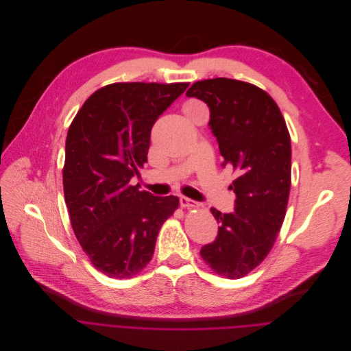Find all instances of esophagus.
<instances>
[{
	"instance_id": "1",
	"label": "esophagus",
	"mask_w": 351,
	"mask_h": 351,
	"mask_svg": "<svg viewBox=\"0 0 351 351\" xmlns=\"http://www.w3.org/2000/svg\"><path fill=\"white\" fill-rule=\"evenodd\" d=\"M180 204L184 208H192V207H197L199 206L197 202H195V200H192V199H189L186 196H181L180 197Z\"/></svg>"
}]
</instances>
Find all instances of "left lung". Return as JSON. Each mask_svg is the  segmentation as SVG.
I'll list each match as a JSON object with an SVG mask.
<instances>
[{
	"label": "left lung",
	"instance_id": "obj_1",
	"mask_svg": "<svg viewBox=\"0 0 351 351\" xmlns=\"http://www.w3.org/2000/svg\"><path fill=\"white\" fill-rule=\"evenodd\" d=\"M210 109L223 167L237 171L230 185V213L212 208L219 234L204 245L202 258L226 278H241L271 250L281 228L291 191V135L281 110L258 87L219 77L197 82L186 91Z\"/></svg>",
	"mask_w": 351,
	"mask_h": 351
}]
</instances>
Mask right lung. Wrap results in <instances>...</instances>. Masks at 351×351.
<instances>
[{
  "instance_id": "right-lung-1",
  "label": "right lung",
  "mask_w": 351,
  "mask_h": 351,
  "mask_svg": "<svg viewBox=\"0 0 351 351\" xmlns=\"http://www.w3.org/2000/svg\"><path fill=\"white\" fill-rule=\"evenodd\" d=\"M188 83H114L95 91L66 136L64 202L76 238L97 269L130 278L152 258L177 196L131 185L147 163L151 130Z\"/></svg>"
}]
</instances>
